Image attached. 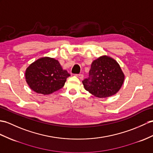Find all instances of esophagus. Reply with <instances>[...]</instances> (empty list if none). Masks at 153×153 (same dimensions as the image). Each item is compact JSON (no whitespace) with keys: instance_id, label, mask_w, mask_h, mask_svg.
Masks as SVG:
<instances>
[{"instance_id":"34e87169","label":"esophagus","mask_w":153,"mask_h":153,"mask_svg":"<svg viewBox=\"0 0 153 153\" xmlns=\"http://www.w3.org/2000/svg\"><path fill=\"white\" fill-rule=\"evenodd\" d=\"M76 76H78L79 78L80 79H81V80H82L83 79H84V74H76Z\"/></svg>"}]
</instances>
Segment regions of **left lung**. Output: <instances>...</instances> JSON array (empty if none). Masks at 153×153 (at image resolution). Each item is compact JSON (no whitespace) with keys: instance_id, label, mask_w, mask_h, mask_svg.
Instances as JSON below:
<instances>
[{"instance_id":"obj_1","label":"left lung","mask_w":153,"mask_h":153,"mask_svg":"<svg viewBox=\"0 0 153 153\" xmlns=\"http://www.w3.org/2000/svg\"><path fill=\"white\" fill-rule=\"evenodd\" d=\"M125 75L114 59L102 56L92 62L89 77L82 81L85 90L97 97L112 96L120 90Z\"/></svg>"}]
</instances>
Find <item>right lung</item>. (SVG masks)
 <instances>
[{"label":"right lung","mask_w":153,"mask_h":153,"mask_svg":"<svg viewBox=\"0 0 153 153\" xmlns=\"http://www.w3.org/2000/svg\"><path fill=\"white\" fill-rule=\"evenodd\" d=\"M70 76L62 69L56 59L49 57L41 58L30 65L25 72L26 81L33 91L48 95L64 87L67 78Z\"/></svg>","instance_id":"right-lung-1"}]
</instances>
